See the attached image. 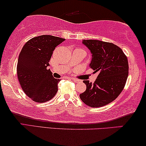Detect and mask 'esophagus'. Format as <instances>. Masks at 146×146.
Returning <instances> with one entry per match:
<instances>
[{"instance_id": "esophagus-1", "label": "esophagus", "mask_w": 146, "mask_h": 146, "mask_svg": "<svg viewBox=\"0 0 146 146\" xmlns=\"http://www.w3.org/2000/svg\"><path fill=\"white\" fill-rule=\"evenodd\" d=\"M72 80L74 82H76V83H78V82H80V81L79 80H77V79H74V78H72Z\"/></svg>"}]
</instances>
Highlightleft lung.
<instances>
[{"label": "left lung", "mask_w": 146, "mask_h": 146, "mask_svg": "<svg viewBox=\"0 0 146 146\" xmlns=\"http://www.w3.org/2000/svg\"><path fill=\"white\" fill-rule=\"evenodd\" d=\"M92 54L90 67L98 72L94 83L84 80L86 90L80 94L85 104L99 108L114 100L123 90L128 76V62L122 50L111 42L83 40Z\"/></svg>", "instance_id": "8db88e82"}]
</instances>
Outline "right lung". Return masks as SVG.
I'll list each match as a JSON object with an SVG mask.
<instances>
[{
    "label": "right lung",
    "instance_id": "add662e5",
    "mask_svg": "<svg viewBox=\"0 0 146 146\" xmlns=\"http://www.w3.org/2000/svg\"><path fill=\"white\" fill-rule=\"evenodd\" d=\"M65 39L51 35L33 38L24 46L17 64L18 79L22 89L36 102L49 101L58 91L60 80L48 69L53 51Z\"/></svg>",
    "mask_w": 146,
    "mask_h": 146
}]
</instances>
